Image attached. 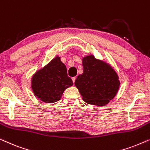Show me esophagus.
<instances>
[{
  "mask_svg": "<svg viewBox=\"0 0 150 150\" xmlns=\"http://www.w3.org/2000/svg\"><path fill=\"white\" fill-rule=\"evenodd\" d=\"M76 77H73L72 79H72V81H73L74 83V82H75V81H76Z\"/></svg>",
  "mask_w": 150,
  "mask_h": 150,
  "instance_id": "34e87169",
  "label": "esophagus"
}]
</instances>
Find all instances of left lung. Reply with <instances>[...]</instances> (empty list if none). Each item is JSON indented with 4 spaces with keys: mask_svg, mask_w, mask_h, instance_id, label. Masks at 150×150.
Segmentation results:
<instances>
[{
    "mask_svg": "<svg viewBox=\"0 0 150 150\" xmlns=\"http://www.w3.org/2000/svg\"><path fill=\"white\" fill-rule=\"evenodd\" d=\"M83 73L77 76L75 85L83 100L96 106L107 104L117 93L120 82L110 65L96 59L93 55L83 59Z\"/></svg>",
    "mask_w": 150,
    "mask_h": 150,
    "instance_id": "left-lung-1",
    "label": "left lung"
}]
</instances>
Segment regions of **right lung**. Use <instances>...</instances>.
Listing matches in <instances>:
<instances>
[{"mask_svg": "<svg viewBox=\"0 0 150 150\" xmlns=\"http://www.w3.org/2000/svg\"><path fill=\"white\" fill-rule=\"evenodd\" d=\"M73 85L66 66L56 57L33 76L31 87L35 96L42 102L53 103L61 99L67 88Z\"/></svg>", "mask_w": 150, "mask_h": 150, "instance_id": "1", "label": "right lung"}]
</instances>
